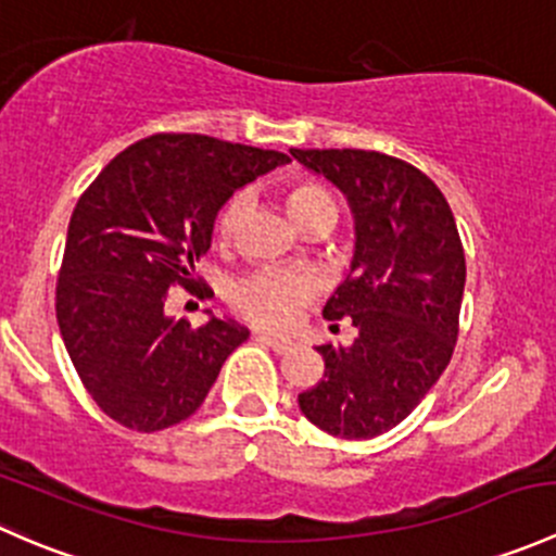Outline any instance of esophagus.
<instances>
[{
	"label": "esophagus",
	"instance_id": "obj_1",
	"mask_svg": "<svg viewBox=\"0 0 556 556\" xmlns=\"http://www.w3.org/2000/svg\"><path fill=\"white\" fill-rule=\"evenodd\" d=\"M255 339L263 341V344L271 346L274 352H288L290 346H293V341H290V339H282V336H274V333H266V330H257Z\"/></svg>",
	"mask_w": 556,
	"mask_h": 556
}]
</instances>
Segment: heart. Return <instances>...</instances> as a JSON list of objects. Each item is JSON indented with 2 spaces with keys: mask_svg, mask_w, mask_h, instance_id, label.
<instances>
[{
  "mask_svg": "<svg viewBox=\"0 0 556 556\" xmlns=\"http://www.w3.org/2000/svg\"><path fill=\"white\" fill-rule=\"evenodd\" d=\"M244 193H233L231 199L223 204L220 215H217V233H220L223 239L231 237V231L237 228L244 210ZM288 210L290 217L295 220V226H299L301 220L312 217L314 212L336 210V204L319 185L301 182L288 190ZM312 295L314 279L309 274L261 268V271L233 282L231 304L233 309L250 319V323L266 325V328H288V325L295 323L299 312L309 304Z\"/></svg>",
  "mask_w": 556,
  "mask_h": 556,
  "instance_id": "1",
  "label": "heart"
}]
</instances>
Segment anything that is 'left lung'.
Here are the masks:
<instances>
[{
    "instance_id": "obj_1",
    "label": "left lung",
    "mask_w": 556,
    "mask_h": 556,
    "mask_svg": "<svg viewBox=\"0 0 556 556\" xmlns=\"http://www.w3.org/2000/svg\"><path fill=\"white\" fill-rule=\"evenodd\" d=\"M344 193L355 252L325 317H350V346L323 344L325 374L299 406L319 430L374 439L408 417L446 371L457 341L465 252L433 179L374 150H290ZM339 328V325H330Z\"/></svg>"
}]
</instances>
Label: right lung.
Here are the masks:
<instances>
[{"instance_id":"add662e5","label":"right lung","mask_w":556,"mask_h":556,"mask_svg":"<svg viewBox=\"0 0 556 556\" xmlns=\"http://www.w3.org/2000/svg\"><path fill=\"white\" fill-rule=\"evenodd\" d=\"M277 150L204 134H155L123 150L80 195L55 288L61 339L99 408L139 433L172 428L204 403L250 330L231 317L193 328L169 290L193 285L217 212Z\"/></svg>"}]
</instances>
